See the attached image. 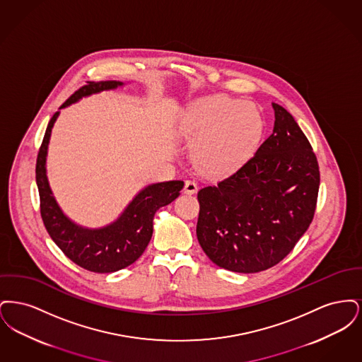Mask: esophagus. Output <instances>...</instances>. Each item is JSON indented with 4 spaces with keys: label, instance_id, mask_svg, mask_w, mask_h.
Wrapping results in <instances>:
<instances>
[{
    "label": "esophagus",
    "instance_id": "1",
    "mask_svg": "<svg viewBox=\"0 0 362 362\" xmlns=\"http://www.w3.org/2000/svg\"><path fill=\"white\" fill-rule=\"evenodd\" d=\"M198 189V185L195 180H186L185 183V192L187 194H195Z\"/></svg>",
    "mask_w": 362,
    "mask_h": 362
}]
</instances>
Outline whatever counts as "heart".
Wrapping results in <instances>:
<instances>
[{
	"label": "heart",
	"instance_id": "b5f03b06",
	"mask_svg": "<svg viewBox=\"0 0 362 362\" xmlns=\"http://www.w3.org/2000/svg\"><path fill=\"white\" fill-rule=\"evenodd\" d=\"M185 136L194 142L192 160L209 176L236 173L257 149L263 121L254 104L213 95L197 100L182 118Z\"/></svg>",
	"mask_w": 362,
	"mask_h": 362
}]
</instances>
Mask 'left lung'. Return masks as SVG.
I'll list each match as a JSON object with an SVG mask.
<instances>
[{"label": "left lung", "mask_w": 362, "mask_h": 362, "mask_svg": "<svg viewBox=\"0 0 362 362\" xmlns=\"http://www.w3.org/2000/svg\"><path fill=\"white\" fill-rule=\"evenodd\" d=\"M274 130L241 168L198 191L197 238L209 259L258 273L285 258L315 216L320 171L291 112L273 103Z\"/></svg>", "instance_id": "8db88e82"}]
</instances>
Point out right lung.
<instances>
[{
    "label": "right lung",
    "mask_w": 362,
    "mask_h": 362,
    "mask_svg": "<svg viewBox=\"0 0 362 362\" xmlns=\"http://www.w3.org/2000/svg\"><path fill=\"white\" fill-rule=\"evenodd\" d=\"M122 86L119 81H86L61 108L83 96ZM58 111L47 124L36 157V185L40 199V216L52 241L68 258L93 273H114L134 263L148 247L153 233V217L157 209L177 198L185 183L170 180L151 185L142 189L121 217L102 229H86L71 223L57 205L46 177V153L52 127Z\"/></svg>",
    "instance_id": "right-lung-1"
}]
</instances>
